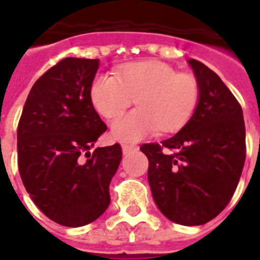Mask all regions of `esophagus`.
Here are the masks:
<instances>
[{"label": "esophagus", "instance_id": "34e87169", "mask_svg": "<svg viewBox=\"0 0 260 260\" xmlns=\"http://www.w3.org/2000/svg\"><path fill=\"white\" fill-rule=\"evenodd\" d=\"M122 154L126 155V154H129V152L138 151V147L136 146H131V144H122Z\"/></svg>", "mask_w": 260, "mask_h": 260}]
</instances>
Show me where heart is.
I'll list each match as a JSON object with an SVG mask.
<instances>
[{
    "label": "heart",
    "instance_id": "heart-1",
    "mask_svg": "<svg viewBox=\"0 0 260 260\" xmlns=\"http://www.w3.org/2000/svg\"><path fill=\"white\" fill-rule=\"evenodd\" d=\"M91 104L105 118H113L132 102L139 108L112 122V136L136 143L159 132H177L195 114L201 87L193 75L178 73L159 61H139L118 69L116 76L98 75L90 87Z\"/></svg>",
    "mask_w": 260,
    "mask_h": 260
}]
</instances>
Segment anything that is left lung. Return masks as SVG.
Returning <instances> with one entry per match:
<instances>
[{
	"instance_id": "left-lung-1",
	"label": "left lung",
	"mask_w": 260,
	"mask_h": 260,
	"mask_svg": "<svg viewBox=\"0 0 260 260\" xmlns=\"http://www.w3.org/2000/svg\"><path fill=\"white\" fill-rule=\"evenodd\" d=\"M201 99L187 125L159 144H143L152 199L168 219L185 226L221 213L240 180L245 161L243 110L217 73L188 59Z\"/></svg>"
}]
</instances>
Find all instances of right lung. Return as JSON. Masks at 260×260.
Instances as JSON below:
<instances>
[{"mask_svg":"<svg viewBox=\"0 0 260 260\" xmlns=\"http://www.w3.org/2000/svg\"><path fill=\"white\" fill-rule=\"evenodd\" d=\"M98 68L99 59L59 61L35 82L17 126L25 189L38 209L64 226H84L106 211L121 162L120 144L88 151L106 131L90 99Z\"/></svg>","mask_w":260,"mask_h":260,"instance_id":"obj_1","label":"right lung"}]
</instances>
